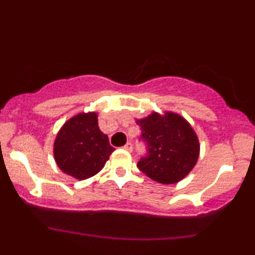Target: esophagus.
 Returning a JSON list of instances; mask_svg holds the SVG:
<instances>
[{"instance_id":"1","label":"esophagus","mask_w":255,"mask_h":255,"mask_svg":"<svg viewBox=\"0 0 255 255\" xmlns=\"http://www.w3.org/2000/svg\"><path fill=\"white\" fill-rule=\"evenodd\" d=\"M124 150L128 151V152H131V150H133V146H131V142H127V144L124 146Z\"/></svg>"}]
</instances>
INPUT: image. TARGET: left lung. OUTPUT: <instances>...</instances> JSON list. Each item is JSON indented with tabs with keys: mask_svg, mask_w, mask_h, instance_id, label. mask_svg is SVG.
I'll list each match as a JSON object with an SVG mask.
<instances>
[{
	"mask_svg": "<svg viewBox=\"0 0 255 255\" xmlns=\"http://www.w3.org/2000/svg\"><path fill=\"white\" fill-rule=\"evenodd\" d=\"M135 122L148 154L139 160L137 168L146 176L163 184L183 180L198 162L200 144L197 133L186 119L171 111H153Z\"/></svg>",
	"mask_w": 255,
	"mask_h": 255,
	"instance_id": "8db88e82",
	"label": "left lung"
}]
</instances>
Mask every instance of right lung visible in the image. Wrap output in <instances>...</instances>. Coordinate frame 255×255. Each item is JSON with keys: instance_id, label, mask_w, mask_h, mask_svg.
<instances>
[{"instance_id": "obj_1", "label": "right lung", "mask_w": 255, "mask_h": 255, "mask_svg": "<svg viewBox=\"0 0 255 255\" xmlns=\"http://www.w3.org/2000/svg\"><path fill=\"white\" fill-rule=\"evenodd\" d=\"M115 148L99 129L97 113H79L64 124L54 141V157L64 174L86 180L95 176Z\"/></svg>"}]
</instances>
